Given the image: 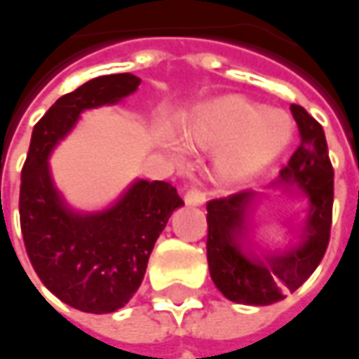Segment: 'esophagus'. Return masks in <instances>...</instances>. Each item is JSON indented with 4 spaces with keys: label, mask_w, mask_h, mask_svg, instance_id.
<instances>
[{
    "label": "esophagus",
    "mask_w": 359,
    "mask_h": 359,
    "mask_svg": "<svg viewBox=\"0 0 359 359\" xmlns=\"http://www.w3.org/2000/svg\"><path fill=\"white\" fill-rule=\"evenodd\" d=\"M184 203L191 204V206H201V204L206 203V196L201 189L196 187H189L187 192H184Z\"/></svg>",
    "instance_id": "1"
}]
</instances>
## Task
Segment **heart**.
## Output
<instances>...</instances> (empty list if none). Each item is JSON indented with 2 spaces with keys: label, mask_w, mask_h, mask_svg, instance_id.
I'll return each mask as SVG.
<instances>
[{
  "label": "heart",
  "mask_w": 359,
  "mask_h": 359,
  "mask_svg": "<svg viewBox=\"0 0 359 359\" xmlns=\"http://www.w3.org/2000/svg\"><path fill=\"white\" fill-rule=\"evenodd\" d=\"M292 141V121L282 111L244 97H218L203 105L184 129V142L192 151L215 153V180L224 189H241L272 167ZM167 149L177 161L184 151L167 141Z\"/></svg>",
  "instance_id": "obj_1"
}]
</instances>
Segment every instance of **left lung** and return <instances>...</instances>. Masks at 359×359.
Here are the masks:
<instances>
[{
	"label": "left lung",
	"mask_w": 359,
	"mask_h": 359,
	"mask_svg": "<svg viewBox=\"0 0 359 359\" xmlns=\"http://www.w3.org/2000/svg\"><path fill=\"white\" fill-rule=\"evenodd\" d=\"M300 130V147L280 170L282 187H298L310 206L300 242L282 250H260L250 242V215L258 192L241 191L206 204V258L210 278L229 300L268 306L298 290L322 262L330 242L334 168L322 125L300 105L290 107Z\"/></svg>",
	"instance_id": "8db88e82"
}]
</instances>
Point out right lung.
<instances>
[{
  "label": "right lung",
  "instance_id": "add662e5",
  "mask_svg": "<svg viewBox=\"0 0 359 359\" xmlns=\"http://www.w3.org/2000/svg\"><path fill=\"white\" fill-rule=\"evenodd\" d=\"M139 85L130 73L103 75L59 97L33 127L21 170L19 220L33 270L61 302L89 314L129 302L158 234L184 203L165 180H135L113 206L77 212L55 189L47 158L85 109L118 103Z\"/></svg>",
  "mask_w": 359,
  "mask_h": 359
}]
</instances>
